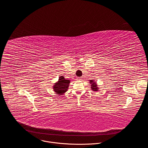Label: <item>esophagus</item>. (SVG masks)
Masks as SVG:
<instances>
[{"label":"esophagus","instance_id":"1","mask_svg":"<svg viewBox=\"0 0 148 148\" xmlns=\"http://www.w3.org/2000/svg\"><path fill=\"white\" fill-rule=\"evenodd\" d=\"M77 80H80V79H81V77H77Z\"/></svg>","mask_w":148,"mask_h":148}]
</instances>
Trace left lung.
Segmentation results:
<instances>
[{"label": "left lung", "mask_w": 148, "mask_h": 148, "mask_svg": "<svg viewBox=\"0 0 148 148\" xmlns=\"http://www.w3.org/2000/svg\"><path fill=\"white\" fill-rule=\"evenodd\" d=\"M90 83L91 84V88L93 91H98V89L97 88V84L95 83V81H94L92 80H90Z\"/></svg>", "instance_id": "8db88e82"}]
</instances>
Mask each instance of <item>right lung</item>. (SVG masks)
<instances>
[{
  "instance_id": "obj_1",
  "label": "right lung",
  "mask_w": 148,
  "mask_h": 148,
  "mask_svg": "<svg viewBox=\"0 0 148 148\" xmlns=\"http://www.w3.org/2000/svg\"><path fill=\"white\" fill-rule=\"evenodd\" d=\"M70 82V81L69 79H66L63 76L60 77L58 82L56 83L53 87L54 91L56 94H58L59 95H61L67 91Z\"/></svg>"
}]
</instances>
